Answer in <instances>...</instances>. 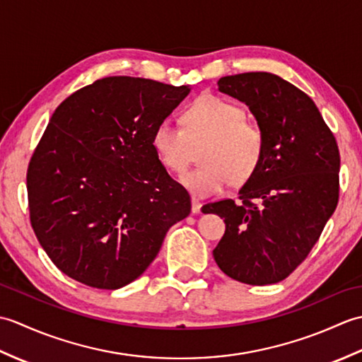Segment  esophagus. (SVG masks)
Wrapping results in <instances>:
<instances>
[{
    "mask_svg": "<svg viewBox=\"0 0 362 362\" xmlns=\"http://www.w3.org/2000/svg\"><path fill=\"white\" fill-rule=\"evenodd\" d=\"M201 206H202V204L199 202L197 199H193V201H191V213L199 214L201 213Z\"/></svg>",
    "mask_w": 362,
    "mask_h": 362,
    "instance_id": "1",
    "label": "esophagus"
}]
</instances>
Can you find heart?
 Instances as JSON below:
<instances>
[{
    "label": "heart",
    "instance_id": "obj_1",
    "mask_svg": "<svg viewBox=\"0 0 362 362\" xmlns=\"http://www.w3.org/2000/svg\"><path fill=\"white\" fill-rule=\"evenodd\" d=\"M240 105L226 98L204 95L182 115L185 130L161 121L152 134V148L169 173L183 175L191 160L189 141L206 143L205 168L188 174L183 185L197 199L221 194L230 182L243 183L255 173L263 156V134L245 121Z\"/></svg>",
    "mask_w": 362,
    "mask_h": 362
}]
</instances>
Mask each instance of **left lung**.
I'll return each mask as SVG.
<instances>
[{
	"label": "left lung",
	"instance_id": "obj_1",
	"mask_svg": "<svg viewBox=\"0 0 362 362\" xmlns=\"http://www.w3.org/2000/svg\"><path fill=\"white\" fill-rule=\"evenodd\" d=\"M218 87L249 107L264 146L240 201L204 205L226 222L213 257L236 281L279 283L308 257L336 210L339 149L313 99L280 76H226Z\"/></svg>",
	"mask_w": 362,
	"mask_h": 362
}]
</instances>
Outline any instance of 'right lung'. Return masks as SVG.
Listing matches in <instances>:
<instances>
[{
  "instance_id": "add662e5",
  "label": "right lung",
  "mask_w": 362,
  "mask_h": 362,
  "mask_svg": "<svg viewBox=\"0 0 362 362\" xmlns=\"http://www.w3.org/2000/svg\"><path fill=\"white\" fill-rule=\"evenodd\" d=\"M189 91L113 76L52 113L28 168V199L37 240L65 275L98 289L126 286L188 216V191L161 165L152 134Z\"/></svg>"
}]
</instances>
